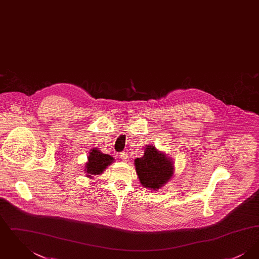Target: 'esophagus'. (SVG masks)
<instances>
[{"label":"esophagus","instance_id":"34e87169","mask_svg":"<svg viewBox=\"0 0 259 259\" xmlns=\"http://www.w3.org/2000/svg\"><path fill=\"white\" fill-rule=\"evenodd\" d=\"M120 159L122 161H128L129 159V154L127 153V152H122V153H120Z\"/></svg>","mask_w":259,"mask_h":259}]
</instances>
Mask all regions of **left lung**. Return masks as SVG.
Here are the masks:
<instances>
[{
	"mask_svg": "<svg viewBox=\"0 0 259 259\" xmlns=\"http://www.w3.org/2000/svg\"><path fill=\"white\" fill-rule=\"evenodd\" d=\"M145 148L144 155L134 161L136 172L145 188L156 191L172 179L174 161L154 145H147Z\"/></svg>",
	"mask_w": 259,
	"mask_h": 259,
	"instance_id": "obj_1",
	"label": "left lung"
}]
</instances>
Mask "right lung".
<instances>
[{"label": "right lung", "mask_w": 259, "mask_h": 259, "mask_svg": "<svg viewBox=\"0 0 259 259\" xmlns=\"http://www.w3.org/2000/svg\"><path fill=\"white\" fill-rule=\"evenodd\" d=\"M113 161L114 158L112 156L103 153L98 148H92L88 153L83 171L87 178L93 179L95 175L103 174Z\"/></svg>", "instance_id": "obj_1"}]
</instances>
